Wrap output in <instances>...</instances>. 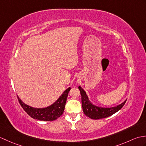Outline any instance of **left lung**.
<instances>
[{
    "label": "left lung",
    "mask_w": 146,
    "mask_h": 146,
    "mask_svg": "<svg viewBox=\"0 0 146 146\" xmlns=\"http://www.w3.org/2000/svg\"><path fill=\"white\" fill-rule=\"evenodd\" d=\"M78 88L80 91V94L82 95V103L83 112L86 116L92 119L97 120L100 119H104L112 115L113 114L116 113L117 111L120 110L125 105L126 100L122 104L118 105L117 107L111 108H102L95 106V105L91 104L88 100L87 95L85 92L79 86Z\"/></svg>",
    "instance_id": "8db88e82"
}]
</instances>
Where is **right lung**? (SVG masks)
Masks as SVG:
<instances>
[{
  "label": "right lung",
  "instance_id": "1",
  "mask_svg": "<svg viewBox=\"0 0 146 146\" xmlns=\"http://www.w3.org/2000/svg\"><path fill=\"white\" fill-rule=\"evenodd\" d=\"M71 88L69 87L64 92L58 100L51 106L43 108H36L29 106L23 103L18 97L19 102L24 110L30 117L35 119L44 121H52L57 119L63 113L67 97Z\"/></svg>",
  "mask_w": 146,
  "mask_h": 146
}]
</instances>
